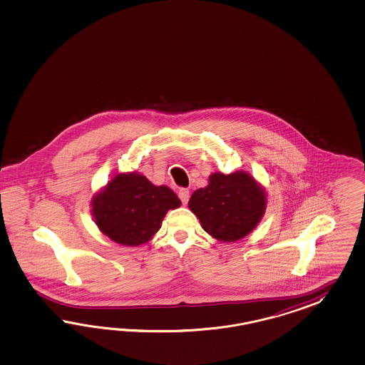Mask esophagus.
Listing matches in <instances>:
<instances>
[{"instance_id":"esophagus-1","label":"esophagus","mask_w":365,"mask_h":365,"mask_svg":"<svg viewBox=\"0 0 365 365\" xmlns=\"http://www.w3.org/2000/svg\"><path fill=\"white\" fill-rule=\"evenodd\" d=\"M179 198H180L183 205H187L188 199H190V190L188 188H180L179 190Z\"/></svg>"}]
</instances>
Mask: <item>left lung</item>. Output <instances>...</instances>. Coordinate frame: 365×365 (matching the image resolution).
<instances>
[{"instance_id":"left-lung-1","label":"left lung","mask_w":365,"mask_h":365,"mask_svg":"<svg viewBox=\"0 0 365 365\" xmlns=\"http://www.w3.org/2000/svg\"><path fill=\"white\" fill-rule=\"evenodd\" d=\"M265 188L245 171L214 173L206 187L195 190L188 207L202 229L221 242H235L255 230L266 210Z\"/></svg>"}]
</instances>
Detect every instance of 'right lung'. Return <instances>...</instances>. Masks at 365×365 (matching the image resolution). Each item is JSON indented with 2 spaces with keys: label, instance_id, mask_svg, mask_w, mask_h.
I'll return each instance as SVG.
<instances>
[{
  "label": "right lung",
  "instance_id": "right-lung-1",
  "mask_svg": "<svg viewBox=\"0 0 365 365\" xmlns=\"http://www.w3.org/2000/svg\"><path fill=\"white\" fill-rule=\"evenodd\" d=\"M180 205L171 188L155 186L139 173H122L93 195L91 211L100 232L113 242L139 246L160 229L167 211Z\"/></svg>",
  "mask_w": 365,
  "mask_h": 365
}]
</instances>
